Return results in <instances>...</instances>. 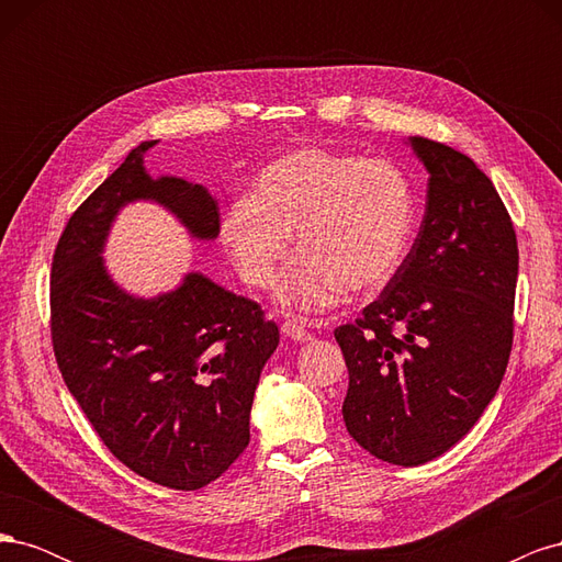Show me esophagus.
<instances>
[{
	"instance_id": "esophagus-1",
	"label": "esophagus",
	"mask_w": 562,
	"mask_h": 562,
	"mask_svg": "<svg viewBox=\"0 0 562 562\" xmlns=\"http://www.w3.org/2000/svg\"><path fill=\"white\" fill-rule=\"evenodd\" d=\"M281 333L288 337V339H295V342H310V339L314 337L307 328L302 326V323L297 321H285L281 326Z\"/></svg>"
}]
</instances>
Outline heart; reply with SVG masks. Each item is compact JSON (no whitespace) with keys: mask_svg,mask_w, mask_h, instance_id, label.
Returning <instances> with one entry per match:
<instances>
[{"mask_svg":"<svg viewBox=\"0 0 562 562\" xmlns=\"http://www.w3.org/2000/svg\"><path fill=\"white\" fill-rule=\"evenodd\" d=\"M413 229V184L396 164L321 147L265 166L220 225L229 258L255 288L274 283L295 232L302 255L279 297L300 314L330 307L342 291H380L398 271Z\"/></svg>","mask_w":562,"mask_h":562,"instance_id":"heart-1","label":"heart"}]
</instances>
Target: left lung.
Wrapping results in <instances>:
<instances>
[{
  "label": "left lung",
  "instance_id": "8db88e82",
  "mask_svg": "<svg viewBox=\"0 0 562 562\" xmlns=\"http://www.w3.org/2000/svg\"><path fill=\"white\" fill-rule=\"evenodd\" d=\"M429 171L417 239L353 323L335 328L349 370V436L382 462L450 450L495 398L514 345L518 241L502 196L467 155L413 135Z\"/></svg>",
  "mask_w": 562,
  "mask_h": 562
}]
</instances>
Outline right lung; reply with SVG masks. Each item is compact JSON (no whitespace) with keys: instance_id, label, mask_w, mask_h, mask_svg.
<instances>
[{"instance_id":"1","label":"right lung","mask_w":562,"mask_h":562,"mask_svg":"<svg viewBox=\"0 0 562 562\" xmlns=\"http://www.w3.org/2000/svg\"><path fill=\"white\" fill-rule=\"evenodd\" d=\"M140 143L70 215L50 262V345L60 375L105 448L143 479L199 490L250 440V405L279 326L258 302L201 274L155 300L126 295L100 260L128 201L173 211L196 239L220 232L206 187L151 180Z\"/></svg>"}]
</instances>
